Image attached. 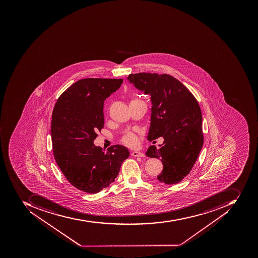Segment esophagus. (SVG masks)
Masks as SVG:
<instances>
[{"mask_svg": "<svg viewBox=\"0 0 258 258\" xmlns=\"http://www.w3.org/2000/svg\"><path fill=\"white\" fill-rule=\"evenodd\" d=\"M131 155L134 156V157H144L145 156V154L142 153V152H137V151H134V152H132Z\"/></svg>", "mask_w": 258, "mask_h": 258, "instance_id": "34e87169", "label": "esophagus"}]
</instances>
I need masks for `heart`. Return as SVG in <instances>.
Listing matches in <instances>:
<instances>
[{
    "mask_svg": "<svg viewBox=\"0 0 258 258\" xmlns=\"http://www.w3.org/2000/svg\"><path fill=\"white\" fill-rule=\"evenodd\" d=\"M137 101H140L139 99H132L131 102L130 103H133V102H137ZM123 142L125 144V145H128V146H134V145H137V137H136L135 135L132 134H128L124 136L123 137L122 139Z\"/></svg>",
    "mask_w": 258,
    "mask_h": 258,
    "instance_id": "obj_1",
    "label": "heart"
}]
</instances>
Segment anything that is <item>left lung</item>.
<instances>
[{
    "instance_id": "8db88e82",
    "label": "left lung",
    "mask_w": 258,
    "mask_h": 258,
    "mask_svg": "<svg viewBox=\"0 0 258 258\" xmlns=\"http://www.w3.org/2000/svg\"><path fill=\"white\" fill-rule=\"evenodd\" d=\"M137 89L150 96L149 141L163 137L159 148L149 147L148 157L157 158L163 170L157 179L167 185L189 174L203 146L201 108L188 88L177 79L157 73H140L127 77Z\"/></svg>"
}]
</instances>
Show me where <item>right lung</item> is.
<instances>
[{
	"label": "right lung",
	"mask_w": 258,
	"mask_h": 258,
	"mask_svg": "<svg viewBox=\"0 0 258 258\" xmlns=\"http://www.w3.org/2000/svg\"><path fill=\"white\" fill-rule=\"evenodd\" d=\"M122 82L82 79L60 95L53 108L50 133L55 161L66 179L83 192L97 194L109 186L130 156L122 145L105 152L93 143L104 125V101Z\"/></svg>",
	"instance_id": "obj_1"
}]
</instances>
